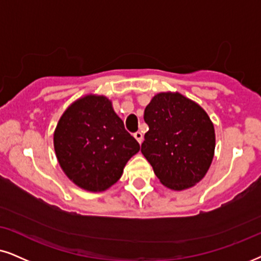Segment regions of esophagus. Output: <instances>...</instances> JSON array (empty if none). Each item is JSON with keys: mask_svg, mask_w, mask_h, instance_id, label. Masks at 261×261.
Returning a JSON list of instances; mask_svg holds the SVG:
<instances>
[{"mask_svg": "<svg viewBox=\"0 0 261 261\" xmlns=\"http://www.w3.org/2000/svg\"><path fill=\"white\" fill-rule=\"evenodd\" d=\"M134 137L135 138H136V141L138 142V143H142V141H143V135H142L141 133H140V131H138V133H136V134H135L134 135Z\"/></svg>", "mask_w": 261, "mask_h": 261, "instance_id": "esophagus-1", "label": "esophagus"}]
</instances>
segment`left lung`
<instances>
[{"label": "left lung", "mask_w": 261, "mask_h": 261, "mask_svg": "<svg viewBox=\"0 0 261 261\" xmlns=\"http://www.w3.org/2000/svg\"><path fill=\"white\" fill-rule=\"evenodd\" d=\"M149 126L141 151L165 187L186 190L206 176L214 156L212 120L179 92H159L144 110Z\"/></svg>", "instance_id": "obj_1"}]
</instances>
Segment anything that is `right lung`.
Listing matches in <instances>:
<instances>
[{
    "instance_id": "obj_1",
    "label": "right lung",
    "mask_w": 261,
    "mask_h": 261,
    "mask_svg": "<svg viewBox=\"0 0 261 261\" xmlns=\"http://www.w3.org/2000/svg\"><path fill=\"white\" fill-rule=\"evenodd\" d=\"M54 149L75 186L100 193L120 179L140 144L125 130L110 98L88 94L62 113L54 131Z\"/></svg>"
}]
</instances>
